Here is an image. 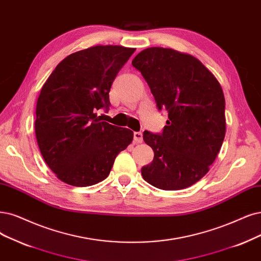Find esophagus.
I'll return each instance as SVG.
<instances>
[{"mask_svg":"<svg viewBox=\"0 0 261 261\" xmlns=\"http://www.w3.org/2000/svg\"><path fill=\"white\" fill-rule=\"evenodd\" d=\"M134 143H142L143 142V134L142 132H134L133 133Z\"/></svg>","mask_w":261,"mask_h":261,"instance_id":"esophagus-1","label":"esophagus"}]
</instances>
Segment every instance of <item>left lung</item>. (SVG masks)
<instances>
[{"label":"left lung","mask_w":261,"mask_h":261,"mask_svg":"<svg viewBox=\"0 0 261 261\" xmlns=\"http://www.w3.org/2000/svg\"><path fill=\"white\" fill-rule=\"evenodd\" d=\"M132 65L149 86L158 111L169 115L161 133H143L155 153L141 170L143 178L162 190L194 185L208 172L225 139L219 83L197 58L170 48H147Z\"/></svg>","instance_id":"left-lung-1"}]
</instances>
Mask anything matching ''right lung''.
Masks as SVG:
<instances>
[{
  "label": "right lung",
  "mask_w": 261,
  "mask_h": 261,
  "mask_svg": "<svg viewBox=\"0 0 261 261\" xmlns=\"http://www.w3.org/2000/svg\"><path fill=\"white\" fill-rule=\"evenodd\" d=\"M134 48L94 46L67 56L48 77L36 104L35 136L47 166L60 180L91 186L109 176L133 132L102 121L110 90Z\"/></svg>",
  "instance_id": "add662e5"
}]
</instances>
